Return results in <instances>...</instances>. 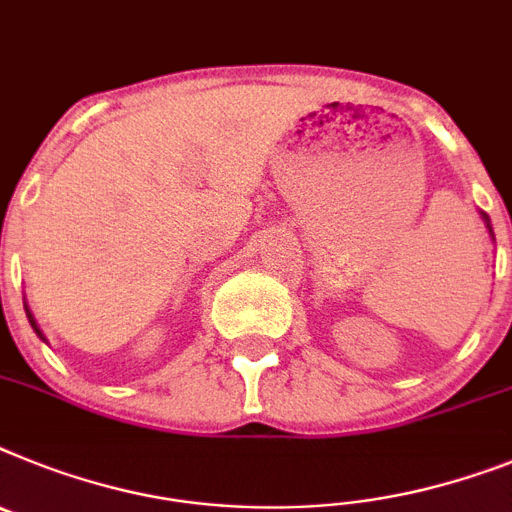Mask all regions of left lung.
<instances>
[{"label": "left lung", "instance_id": "left-lung-1", "mask_svg": "<svg viewBox=\"0 0 512 512\" xmlns=\"http://www.w3.org/2000/svg\"><path fill=\"white\" fill-rule=\"evenodd\" d=\"M479 214H482L484 225H487V230H489V238L495 240V233H492V222H489V214H487V212H479Z\"/></svg>", "mask_w": 512, "mask_h": 512}]
</instances>
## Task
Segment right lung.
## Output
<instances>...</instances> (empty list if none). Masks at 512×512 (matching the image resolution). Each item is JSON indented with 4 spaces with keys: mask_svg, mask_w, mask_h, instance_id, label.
<instances>
[{
    "mask_svg": "<svg viewBox=\"0 0 512 512\" xmlns=\"http://www.w3.org/2000/svg\"><path fill=\"white\" fill-rule=\"evenodd\" d=\"M25 313H28V321H30V326H33V331H36V334H38V339H43V342H46V336H43V331L38 329V323H36V318H33V313H30L28 303H25Z\"/></svg>",
    "mask_w": 512,
    "mask_h": 512,
    "instance_id": "add662e5",
    "label": "right lung"
}]
</instances>
